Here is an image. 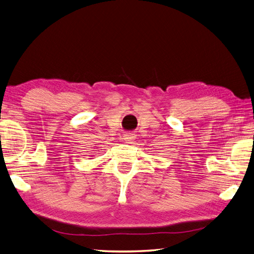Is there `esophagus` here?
<instances>
[{"label":"esophagus","instance_id":"1","mask_svg":"<svg viewBox=\"0 0 254 254\" xmlns=\"http://www.w3.org/2000/svg\"><path fill=\"white\" fill-rule=\"evenodd\" d=\"M135 134L134 133H126L123 135V139L127 142V144H132V141L135 139Z\"/></svg>","mask_w":254,"mask_h":254}]
</instances>
